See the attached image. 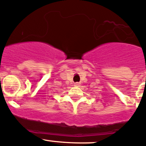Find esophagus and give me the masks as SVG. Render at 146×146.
Returning a JSON list of instances; mask_svg holds the SVG:
<instances>
[{
	"mask_svg": "<svg viewBox=\"0 0 146 146\" xmlns=\"http://www.w3.org/2000/svg\"><path fill=\"white\" fill-rule=\"evenodd\" d=\"M80 83H79V82H76V83L74 84V85H75V86H76V87H78V86H80Z\"/></svg>",
	"mask_w": 146,
	"mask_h": 146,
	"instance_id": "1",
	"label": "esophagus"
}]
</instances>
